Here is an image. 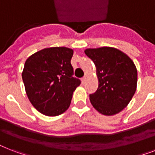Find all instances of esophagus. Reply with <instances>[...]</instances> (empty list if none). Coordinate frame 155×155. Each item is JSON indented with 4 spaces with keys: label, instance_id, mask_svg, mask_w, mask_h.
Returning <instances> with one entry per match:
<instances>
[{
    "label": "esophagus",
    "instance_id": "1",
    "mask_svg": "<svg viewBox=\"0 0 155 155\" xmlns=\"http://www.w3.org/2000/svg\"><path fill=\"white\" fill-rule=\"evenodd\" d=\"M86 78H87L86 76H84V77L82 78V80H82L83 84H84V83H85V81H86Z\"/></svg>",
    "mask_w": 155,
    "mask_h": 155
}]
</instances>
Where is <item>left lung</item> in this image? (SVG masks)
Listing matches in <instances>:
<instances>
[{
	"label": "left lung",
	"instance_id": "obj_1",
	"mask_svg": "<svg viewBox=\"0 0 155 155\" xmlns=\"http://www.w3.org/2000/svg\"><path fill=\"white\" fill-rule=\"evenodd\" d=\"M97 68L98 88L89 95L92 106L105 116L120 113L134 97L137 71L132 59L120 50L104 47L84 51Z\"/></svg>",
	"mask_w": 155,
	"mask_h": 155
}]
</instances>
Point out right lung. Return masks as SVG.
I'll list each match as a JSON object with an SVG mask.
<instances>
[{"label":"right lung","instance_id":"1","mask_svg":"<svg viewBox=\"0 0 155 155\" xmlns=\"http://www.w3.org/2000/svg\"><path fill=\"white\" fill-rule=\"evenodd\" d=\"M72 55L73 50L68 47H50L25 61L21 75L25 92L33 106L44 115L64 113L80 84V80L72 76Z\"/></svg>","mask_w":155,"mask_h":155}]
</instances>
